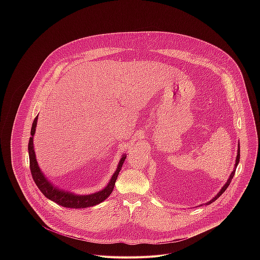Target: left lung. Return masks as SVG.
Returning a JSON list of instances; mask_svg holds the SVG:
<instances>
[{
    "label": "left lung",
    "instance_id": "obj_1",
    "mask_svg": "<svg viewBox=\"0 0 260 260\" xmlns=\"http://www.w3.org/2000/svg\"><path fill=\"white\" fill-rule=\"evenodd\" d=\"M239 159H240V148H239V145H238V150H237V157H236V163H235V168L237 167V165H238V163H239ZM234 174H235V169H234V170L232 171V173L230 174V177H229L228 181L226 182V184H225V185L223 186L222 189L220 190V192H219V193H218V194H217V195H216V196H215V197H214L212 200H210L209 202H207V203H206L207 205H208V204H210V203H212L213 201H215V200H216V199H217V198H218V197H219V196L222 194L223 192H224V191L227 189V187H228L229 184H230V182H231V180H232V178H233Z\"/></svg>",
    "mask_w": 260,
    "mask_h": 260
}]
</instances>
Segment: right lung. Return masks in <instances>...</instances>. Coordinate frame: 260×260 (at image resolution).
Instances as JSON below:
<instances>
[{"mask_svg": "<svg viewBox=\"0 0 260 260\" xmlns=\"http://www.w3.org/2000/svg\"><path fill=\"white\" fill-rule=\"evenodd\" d=\"M38 116L34 119V122L32 124V128H31V135L32 137H30L29 140V144H28V150H29V158H30V170H31V174L33 177V180L35 181L38 188L40 189V191L50 200L58 203L59 205H62L64 207H68V208H85V207H90V206H94L96 204H99L100 202L104 201L113 191L115 182L117 180V176L122 168V165L126 159V156H123L122 159L119 162L118 168L116 170V172L114 173V175L112 176L111 180L109 182V184L105 189H103L102 191H99L97 193L94 194H90V195H75L70 192H66L63 190H59L56 187L52 185L43 175V173L41 172L39 166H38L37 161H36V155L34 152V146H33V136L35 134V130H36V125H37Z\"/></svg>", "mask_w": 260, "mask_h": 260, "instance_id": "obj_1", "label": "right lung"}]
</instances>
